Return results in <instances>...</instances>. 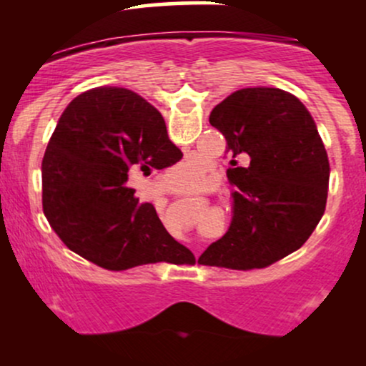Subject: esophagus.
Wrapping results in <instances>:
<instances>
[{"label":"esophagus","instance_id":"1","mask_svg":"<svg viewBox=\"0 0 366 366\" xmlns=\"http://www.w3.org/2000/svg\"><path fill=\"white\" fill-rule=\"evenodd\" d=\"M175 191H177V189L172 186L170 182H163V192H169V194H172V192H175Z\"/></svg>","mask_w":366,"mask_h":366}]
</instances>
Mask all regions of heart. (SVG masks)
I'll return each instance as SVG.
<instances>
[{"label": "heart", "mask_w": 366, "mask_h": 366, "mask_svg": "<svg viewBox=\"0 0 366 366\" xmlns=\"http://www.w3.org/2000/svg\"><path fill=\"white\" fill-rule=\"evenodd\" d=\"M204 179V165L197 159L191 158L175 169V180L182 189H197L201 187Z\"/></svg>", "instance_id": "obj_1"}]
</instances>
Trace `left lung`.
Instances as JSON below:
<instances>
[{"mask_svg":"<svg viewBox=\"0 0 366 366\" xmlns=\"http://www.w3.org/2000/svg\"><path fill=\"white\" fill-rule=\"evenodd\" d=\"M209 124L227 141L234 217L225 236L197 263L249 270L300 249L325 212L330 177L308 108L287 91L246 87L218 103Z\"/></svg>","mask_w":366,"mask_h":366,"instance_id":"left-lung-1","label":"left lung"}]
</instances>
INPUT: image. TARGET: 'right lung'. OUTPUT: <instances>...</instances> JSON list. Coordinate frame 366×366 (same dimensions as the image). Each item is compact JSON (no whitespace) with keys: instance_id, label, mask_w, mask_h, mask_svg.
<instances>
[{"instance_id":"obj_1","label":"right lung","mask_w":366,"mask_h":366,"mask_svg":"<svg viewBox=\"0 0 366 366\" xmlns=\"http://www.w3.org/2000/svg\"><path fill=\"white\" fill-rule=\"evenodd\" d=\"M180 158L162 113L139 94L124 87L82 92L61 113L46 148L44 215L70 251L107 270L194 259L153 204L127 187L132 175Z\"/></svg>"}]
</instances>
